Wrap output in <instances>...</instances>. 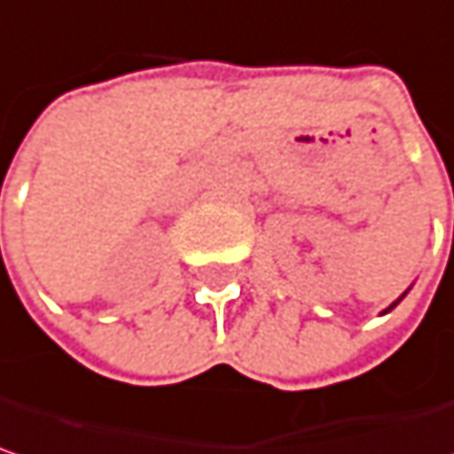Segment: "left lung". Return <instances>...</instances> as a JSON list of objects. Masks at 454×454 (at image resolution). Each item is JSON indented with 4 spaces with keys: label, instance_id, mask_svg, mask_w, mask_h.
<instances>
[{
    "label": "left lung",
    "instance_id": "8db88e82",
    "mask_svg": "<svg viewBox=\"0 0 454 454\" xmlns=\"http://www.w3.org/2000/svg\"><path fill=\"white\" fill-rule=\"evenodd\" d=\"M392 307H395V304H392Z\"/></svg>",
    "mask_w": 454,
    "mask_h": 454
}]
</instances>
